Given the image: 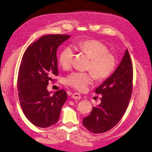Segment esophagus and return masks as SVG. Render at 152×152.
Wrapping results in <instances>:
<instances>
[{"instance_id":"34e87169","label":"esophagus","mask_w":152,"mask_h":152,"mask_svg":"<svg viewBox=\"0 0 152 152\" xmlns=\"http://www.w3.org/2000/svg\"><path fill=\"white\" fill-rule=\"evenodd\" d=\"M72 98L74 99H76V100L80 99H81V95H80L78 93H74L72 95Z\"/></svg>"}]
</instances>
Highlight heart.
I'll return each instance as SVG.
<instances>
[{
    "label": "heart",
    "mask_w": 152,
    "mask_h": 152,
    "mask_svg": "<svg viewBox=\"0 0 152 152\" xmlns=\"http://www.w3.org/2000/svg\"><path fill=\"white\" fill-rule=\"evenodd\" d=\"M90 59L88 70L91 71L95 79L103 81L107 79L115 70L116 61L114 56L108 53V47L96 40H86L80 42L75 46ZM74 51L71 46H66L61 51L59 57L60 65L69 69L72 64ZM93 76L91 72H72L67 76L64 82L66 85L83 91L91 84Z\"/></svg>",
    "instance_id": "heart-1"
}]
</instances>
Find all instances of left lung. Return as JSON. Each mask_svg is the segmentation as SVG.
Returning <instances> with one entry per match:
<instances>
[{
    "label": "left lung",
    "instance_id": "obj_1",
    "mask_svg": "<svg viewBox=\"0 0 152 152\" xmlns=\"http://www.w3.org/2000/svg\"><path fill=\"white\" fill-rule=\"evenodd\" d=\"M133 64L127 49L114 72L95 89L101 102L83 118V125L93 133H102L118 124L125 114L133 91Z\"/></svg>",
    "mask_w": 152,
    "mask_h": 152
}]
</instances>
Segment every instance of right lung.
I'll use <instances>...</instances> for the list:
<instances>
[{"label":"right lung","instance_id":"add662e5","mask_svg":"<svg viewBox=\"0 0 152 152\" xmlns=\"http://www.w3.org/2000/svg\"><path fill=\"white\" fill-rule=\"evenodd\" d=\"M70 37L45 35L31 44L23 56L18 79L19 99L24 114L37 127L46 128L56 124L66 101L64 90L51 95L47 86L58 74L57 48Z\"/></svg>","mask_w":152,"mask_h":152}]
</instances>
